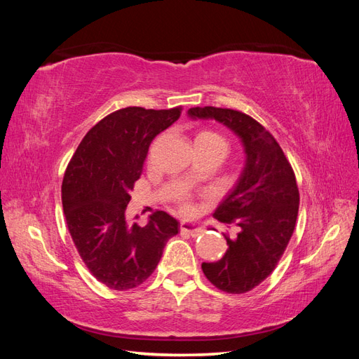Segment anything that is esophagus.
<instances>
[{
  "label": "esophagus",
  "instance_id": "obj_1",
  "mask_svg": "<svg viewBox=\"0 0 359 359\" xmlns=\"http://www.w3.org/2000/svg\"><path fill=\"white\" fill-rule=\"evenodd\" d=\"M180 229H181V232L189 233L191 236H199L203 232L202 227L198 223H193V222H189V220H182Z\"/></svg>",
  "mask_w": 359,
  "mask_h": 359
}]
</instances>
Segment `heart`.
I'll return each instance as SVG.
<instances>
[{
  "instance_id": "b5f03b06",
  "label": "heart",
  "mask_w": 359,
  "mask_h": 359,
  "mask_svg": "<svg viewBox=\"0 0 359 359\" xmlns=\"http://www.w3.org/2000/svg\"><path fill=\"white\" fill-rule=\"evenodd\" d=\"M194 144L219 148L226 153V140L219 133L212 132V130H203V132H199L198 136L194 137Z\"/></svg>"
}]
</instances>
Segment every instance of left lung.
Masks as SVG:
<instances>
[{
  "label": "left lung",
  "mask_w": 359,
  "mask_h": 359,
  "mask_svg": "<svg viewBox=\"0 0 359 359\" xmlns=\"http://www.w3.org/2000/svg\"><path fill=\"white\" fill-rule=\"evenodd\" d=\"M193 119H215L241 139L245 165L235 187L214 217L235 223L238 233L227 238V250L217 262H203L202 271L223 292L252 290L273 273L295 229L299 191L295 173L274 136L256 119L222 107H191Z\"/></svg>",
  "instance_id": "left-lung-1"
}]
</instances>
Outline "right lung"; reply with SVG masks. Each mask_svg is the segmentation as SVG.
Instances as JSON below:
<instances>
[{"mask_svg":"<svg viewBox=\"0 0 359 359\" xmlns=\"http://www.w3.org/2000/svg\"><path fill=\"white\" fill-rule=\"evenodd\" d=\"M180 115L181 107L115 111L85 135L64 173L61 199L72 240L90 273L114 290L142 285L180 231L165 211L149 215L145 226L126 217L151 142Z\"/></svg>","mask_w":359,"mask_h":359,"instance_id":"1","label":"right lung"}]
</instances>
